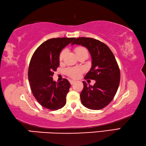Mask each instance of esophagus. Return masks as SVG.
<instances>
[{
	"instance_id": "34e87169",
	"label": "esophagus",
	"mask_w": 146,
	"mask_h": 146,
	"mask_svg": "<svg viewBox=\"0 0 146 146\" xmlns=\"http://www.w3.org/2000/svg\"><path fill=\"white\" fill-rule=\"evenodd\" d=\"M69 82H70L71 84H73L74 83H75V80H69Z\"/></svg>"
}]
</instances>
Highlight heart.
<instances>
[{
	"label": "heart",
	"instance_id": "b5f03b06",
	"mask_svg": "<svg viewBox=\"0 0 146 146\" xmlns=\"http://www.w3.org/2000/svg\"><path fill=\"white\" fill-rule=\"evenodd\" d=\"M75 52L77 54V56L82 54V53H88V50L86 48L84 47L79 46V47H77L75 48ZM66 53V50L64 49L62 50L61 52L60 53L59 55V60L62 62L64 58L65 55ZM83 70L80 68H68L65 70V72L67 75H68L69 77L73 78H78L81 75Z\"/></svg>",
	"mask_w": 146,
	"mask_h": 146
}]
</instances>
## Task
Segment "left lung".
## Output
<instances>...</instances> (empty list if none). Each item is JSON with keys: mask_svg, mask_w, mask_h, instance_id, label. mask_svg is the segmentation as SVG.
<instances>
[{"mask_svg": "<svg viewBox=\"0 0 146 146\" xmlns=\"http://www.w3.org/2000/svg\"><path fill=\"white\" fill-rule=\"evenodd\" d=\"M71 44L86 47L92 60V68L85 79L95 80L96 83L88 86L83 82L81 103L89 109H102L112 101L119 87L120 71L114 55L106 44L94 38H78Z\"/></svg>", "mask_w": 146, "mask_h": 146, "instance_id": "1", "label": "left lung"}]
</instances>
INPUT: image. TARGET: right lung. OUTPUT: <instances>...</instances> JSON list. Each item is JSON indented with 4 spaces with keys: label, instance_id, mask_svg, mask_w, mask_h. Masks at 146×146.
I'll list each match as a JSON object with an SVG mask.
<instances>
[{
    "label": "right lung",
    "instance_id": "right-lung-1",
    "mask_svg": "<svg viewBox=\"0 0 146 146\" xmlns=\"http://www.w3.org/2000/svg\"><path fill=\"white\" fill-rule=\"evenodd\" d=\"M75 39L58 38L45 41L37 48L30 62L28 77L32 94L37 101L48 110H58L66 103L70 83L66 78L55 82L52 76L60 65L61 50Z\"/></svg>",
    "mask_w": 146,
    "mask_h": 146
}]
</instances>
